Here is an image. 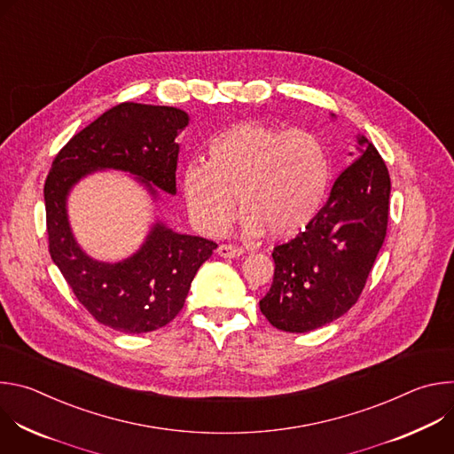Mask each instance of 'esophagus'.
<instances>
[{
	"instance_id": "esophagus-1",
	"label": "esophagus",
	"mask_w": 454,
	"mask_h": 454,
	"mask_svg": "<svg viewBox=\"0 0 454 454\" xmlns=\"http://www.w3.org/2000/svg\"><path fill=\"white\" fill-rule=\"evenodd\" d=\"M217 253L224 258H235V256L244 254V249L240 246H235V244H221L217 247Z\"/></svg>"
}]
</instances>
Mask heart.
<instances>
[{"label":"heart","instance_id":"b5f03b06","mask_svg":"<svg viewBox=\"0 0 454 454\" xmlns=\"http://www.w3.org/2000/svg\"><path fill=\"white\" fill-rule=\"evenodd\" d=\"M333 168L323 142L301 129L240 121L212 137L205 163H188L181 192L192 223L223 233L239 205L244 233L289 239L325 203Z\"/></svg>","mask_w":454,"mask_h":454}]
</instances>
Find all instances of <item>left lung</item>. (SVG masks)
I'll list each match as a JSON object with an SVG mask.
<instances>
[{
  "label": "left lung",
  "mask_w": 454,
  "mask_h": 454,
  "mask_svg": "<svg viewBox=\"0 0 454 454\" xmlns=\"http://www.w3.org/2000/svg\"><path fill=\"white\" fill-rule=\"evenodd\" d=\"M359 158L293 240L273 249L275 277L261 310L273 327L309 333L343 316L361 296L387 230L390 174L359 137Z\"/></svg>",
  "instance_id": "1"
}]
</instances>
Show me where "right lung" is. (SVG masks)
<instances>
[{
  "label": "right lung",
  "mask_w": 454,
  "mask_h": 454,
  "mask_svg": "<svg viewBox=\"0 0 454 454\" xmlns=\"http://www.w3.org/2000/svg\"><path fill=\"white\" fill-rule=\"evenodd\" d=\"M186 123L188 114L176 107L121 102L59 151L44 183L51 261L84 309L118 333L144 334L172 321L184 305L193 277L217 244L156 223L144 246L123 262L93 261L72 235L68 192L97 168H116L138 176L153 196L156 190L151 182L176 193V137Z\"/></svg>",
  "instance_id": "right-lung-1"
}]
</instances>
